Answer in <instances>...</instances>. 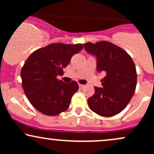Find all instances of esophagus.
Masks as SVG:
<instances>
[{"mask_svg": "<svg viewBox=\"0 0 154 154\" xmlns=\"http://www.w3.org/2000/svg\"><path fill=\"white\" fill-rule=\"evenodd\" d=\"M79 88H81V89H82V88H83L85 87V85H81V84H79Z\"/></svg>", "mask_w": 154, "mask_h": 154, "instance_id": "obj_1", "label": "esophagus"}]
</instances>
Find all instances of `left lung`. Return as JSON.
Listing matches in <instances>:
<instances>
[{
  "label": "left lung",
  "instance_id": "obj_1",
  "mask_svg": "<svg viewBox=\"0 0 154 154\" xmlns=\"http://www.w3.org/2000/svg\"><path fill=\"white\" fill-rule=\"evenodd\" d=\"M86 52L96 59V69L106 74L102 88L88 99L90 109L102 116L119 114L128 106L135 91L137 74L132 58L125 51L106 41L83 44Z\"/></svg>",
  "mask_w": 154,
  "mask_h": 154
}]
</instances>
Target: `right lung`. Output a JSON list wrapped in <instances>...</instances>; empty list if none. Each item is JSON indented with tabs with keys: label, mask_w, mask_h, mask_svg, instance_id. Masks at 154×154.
I'll list each match as a JSON object with an SVG mask.
<instances>
[{
	"label": "right lung",
	"mask_w": 154,
	"mask_h": 154,
	"mask_svg": "<svg viewBox=\"0 0 154 154\" xmlns=\"http://www.w3.org/2000/svg\"><path fill=\"white\" fill-rule=\"evenodd\" d=\"M82 44L53 43L33 52L21 71L22 87L34 108L48 116H56L69 107L72 97L78 91L77 82L65 83L57 79Z\"/></svg>",
	"instance_id": "add662e5"
}]
</instances>
